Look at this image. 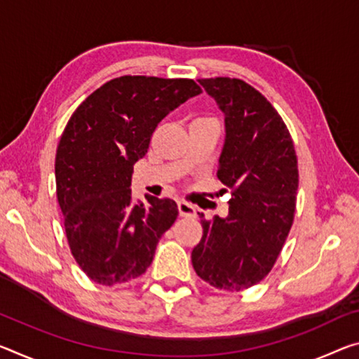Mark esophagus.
Instances as JSON below:
<instances>
[{
  "instance_id": "34e87169",
  "label": "esophagus",
  "mask_w": 359,
  "mask_h": 359,
  "mask_svg": "<svg viewBox=\"0 0 359 359\" xmlns=\"http://www.w3.org/2000/svg\"><path fill=\"white\" fill-rule=\"evenodd\" d=\"M177 209H179V214L182 217H195L196 210L193 208V204L187 203V201H177Z\"/></svg>"
}]
</instances>
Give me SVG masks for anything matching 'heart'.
<instances>
[{
    "instance_id": "obj_1",
    "label": "heart",
    "mask_w": 359,
    "mask_h": 359,
    "mask_svg": "<svg viewBox=\"0 0 359 359\" xmlns=\"http://www.w3.org/2000/svg\"><path fill=\"white\" fill-rule=\"evenodd\" d=\"M196 119H210V118H196ZM196 119H195V121H196Z\"/></svg>"
}]
</instances>
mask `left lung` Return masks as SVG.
Instances as JSON below:
<instances>
[{
	"label": "left lung",
	"instance_id": "1",
	"mask_svg": "<svg viewBox=\"0 0 359 359\" xmlns=\"http://www.w3.org/2000/svg\"><path fill=\"white\" fill-rule=\"evenodd\" d=\"M225 113L226 139L217 177L230 191L229 217L204 219L191 252L196 275L222 291L252 287L271 271L291 230L299 168L280 113L238 78L198 79Z\"/></svg>",
	"mask_w": 359,
	"mask_h": 359
}]
</instances>
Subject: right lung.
<instances>
[{"instance_id": "right-lung-1", "label": "right lung", "mask_w": 359, "mask_h": 359, "mask_svg": "<svg viewBox=\"0 0 359 359\" xmlns=\"http://www.w3.org/2000/svg\"><path fill=\"white\" fill-rule=\"evenodd\" d=\"M201 88L189 78L124 75L73 111L55 153V191L68 246L79 269L102 286L144 275L158 240L177 219L169 198L137 203L134 164L158 123Z\"/></svg>"}]
</instances>
